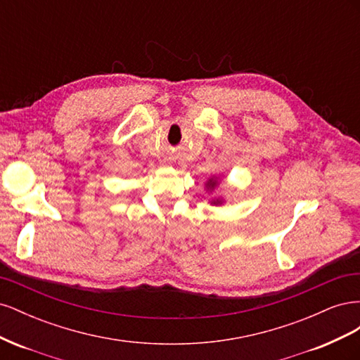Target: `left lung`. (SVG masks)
<instances>
[{"instance_id":"left-lung-1","label":"left lung","mask_w":360,"mask_h":360,"mask_svg":"<svg viewBox=\"0 0 360 360\" xmlns=\"http://www.w3.org/2000/svg\"><path fill=\"white\" fill-rule=\"evenodd\" d=\"M216 186V179H210L209 181H207V188H214ZM213 204H219L221 200H216V201H212Z\"/></svg>"}]
</instances>
